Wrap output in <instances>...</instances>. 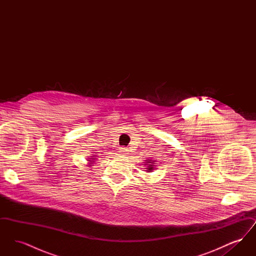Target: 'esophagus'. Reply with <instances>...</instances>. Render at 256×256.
<instances>
[{"instance_id":"obj_1","label":"esophagus","mask_w":256,"mask_h":256,"mask_svg":"<svg viewBox=\"0 0 256 256\" xmlns=\"http://www.w3.org/2000/svg\"><path fill=\"white\" fill-rule=\"evenodd\" d=\"M120 152L122 154H126L128 152V148H120Z\"/></svg>"}]
</instances>
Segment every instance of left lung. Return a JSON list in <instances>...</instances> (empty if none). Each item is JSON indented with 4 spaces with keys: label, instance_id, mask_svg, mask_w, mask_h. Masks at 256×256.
I'll return each mask as SVG.
<instances>
[{
    "label": "left lung",
    "instance_id": "obj_1",
    "mask_svg": "<svg viewBox=\"0 0 256 256\" xmlns=\"http://www.w3.org/2000/svg\"><path fill=\"white\" fill-rule=\"evenodd\" d=\"M148 163H150V162H148ZM148 165H150V166H148V170H154V167H152V164H148Z\"/></svg>",
    "mask_w": 256,
    "mask_h": 256
}]
</instances>
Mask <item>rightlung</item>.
I'll return each instance as SVG.
<instances>
[{
  "mask_svg": "<svg viewBox=\"0 0 256 256\" xmlns=\"http://www.w3.org/2000/svg\"><path fill=\"white\" fill-rule=\"evenodd\" d=\"M89 161H90V160H89Z\"/></svg>",
  "mask_w": 256,
  "mask_h": 256,
  "instance_id": "1",
  "label": "right lung"
}]
</instances>
